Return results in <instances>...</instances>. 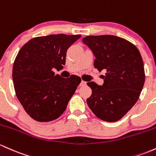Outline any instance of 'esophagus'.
<instances>
[{
    "mask_svg": "<svg viewBox=\"0 0 156 156\" xmlns=\"http://www.w3.org/2000/svg\"><path fill=\"white\" fill-rule=\"evenodd\" d=\"M80 86H85V85H86V82L83 81V80H82L81 81V83H80Z\"/></svg>",
    "mask_w": 156,
    "mask_h": 156,
    "instance_id": "34e87169",
    "label": "esophagus"
}]
</instances>
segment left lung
<instances>
[{
    "label": "left lung",
    "instance_id": "obj_1",
    "mask_svg": "<svg viewBox=\"0 0 156 156\" xmlns=\"http://www.w3.org/2000/svg\"><path fill=\"white\" fill-rule=\"evenodd\" d=\"M83 42L95 56L94 67L106 71L102 85L87 83L92 90L87 105L101 120L119 121L136 104L144 86L141 54L130 42L114 35L87 36Z\"/></svg>",
    "mask_w": 156,
    "mask_h": 156
}]
</instances>
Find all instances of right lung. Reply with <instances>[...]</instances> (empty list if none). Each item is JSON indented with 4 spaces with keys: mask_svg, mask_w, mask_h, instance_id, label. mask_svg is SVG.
Masks as SVG:
<instances>
[{
    "mask_svg": "<svg viewBox=\"0 0 156 156\" xmlns=\"http://www.w3.org/2000/svg\"><path fill=\"white\" fill-rule=\"evenodd\" d=\"M80 34H51L37 37L20 48L15 59L12 79L16 96L33 119L47 122L59 118L81 83L71 75L63 78L55 74L63 69L68 48Z\"/></svg>",
    "mask_w": 156,
    "mask_h": 156,
    "instance_id": "1",
    "label": "right lung"
}]
</instances>
